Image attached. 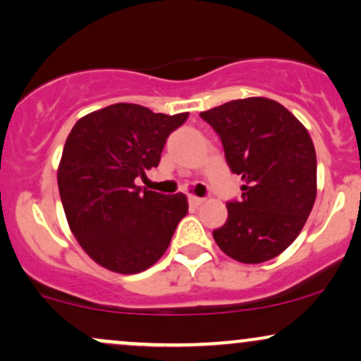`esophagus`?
Segmentation results:
<instances>
[{
    "mask_svg": "<svg viewBox=\"0 0 361 361\" xmlns=\"http://www.w3.org/2000/svg\"><path fill=\"white\" fill-rule=\"evenodd\" d=\"M188 202H190V205H193V207H200V205H203V203H205V198H200V197H190V198H188Z\"/></svg>",
    "mask_w": 361,
    "mask_h": 361,
    "instance_id": "obj_1",
    "label": "esophagus"
}]
</instances>
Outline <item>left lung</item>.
Returning a JSON list of instances; mask_svg holds the SVG:
<instances>
[{
    "label": "left lung",
    "instance_id": "left-lung-1",
    "mask_svg": "<svg viewBox=\"0 0 361 361\" xmlns=\"http://www.w3.org/2000/svg\"><path fill=\"white\" fill-rule=\"evenodd\" d=\"M222 139L230 169L244 180L242 198L214 230L228 257L260 264L296 240L316 200V151L310 133L279 102L247 97L200 112Z\"/></svg>",
    "mask_w": 361,
    "mask_h": 361
}]
</instances>
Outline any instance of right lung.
Segmentation results:
<instances>
[{"label": "right lung", "instance_id": "obj_1", "mask_svg": "<svg viewBox=\"0 0 361 361\" xmlns=\"http://www.w3.org/2000/svg\"><path fill=\"white\" fill-rule=\"evenodd\" d=\"M186 117L119 102L72 128L56 173L59 192L68 227L99 266L136 274L166 252L188 202L183 193L141 190L136 178L158 166L166 137Z\"/></svg>", "mask_w": 361, "mask_h": 361}]
</instances>
